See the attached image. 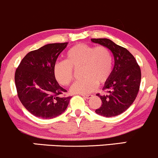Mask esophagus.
<instances>
[{
    "label": "esophagus",
    "mask_w": 158,
    "mask_h": 158,
    "mask_svg": "<svg viewBox=\"0 0 158 158\" xmlns=\"http://www.w3.org/2000/svg\"><path fill=\"white\" fill-rule=\"evenodd\" d=\"M82 97L86 98V99H90V98L93 97V95H91V94H88V95H82Z\"/></svg>",
    "instance_id": "1"
}]
</instances>
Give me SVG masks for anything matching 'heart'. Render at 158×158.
<instances>
[{
    "mask_svg": "<svg viewBox=\"0 0 158 158\" xmlns=\"http://www.w3.org/2000/svg\"><path fill=\"white\" fill-rule=\"evenodd\" d=\"M66 61H57L53 67L56 81L67 86L73 81V70H80L84 78L72 85L70 92L86 94L103 85L110 79L113 70V58L110 50L105 46L79 44L70 48L65 54Z\"/></svg>",
    "mask_w": 158,
    "mask_h": 158,
    "instance_id": "1",
    "label": "heart"
}]
</instances>
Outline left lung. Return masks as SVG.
<instances>
[{"instance_id": "obj_1", "label": "left lung", "mask_w": 158, "mask_h": 158, "mask_svg": "<svg viewBox=\"0 0 158 158\" xmlns=\"http://www.w3.org/2000/svg\"><path fill=\"white\" fill-rule=\"evenodd\" d=\"M91 41L106 47L114 57L111 76L103 87L106 94H97L102 105L95 112L103 117H115L126 111L135 100L140 85V68L131 52L111 40L91 39Z\"/></svg>"}]
</instances>
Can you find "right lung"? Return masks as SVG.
Segmentation results:
<instances>
[{
  "label": "right lung",
  "instance_id": "1",
  "mask_svg": "<svg viewBox=\"0 0 158 158\" xmlns=\"http://www.w3.org/2000/svg\"><path fill=\"white\" fill-rule=\"evenodd\" d=\"M68 45L54 43L27 54L16 69L15 82L18 97L32 115L52 119L66 110L71 97H61L67 90L53 74L58 56Z\"/></svg>",
  "mask_w": 158,
  "mask_h": 158
}]
</instances>
